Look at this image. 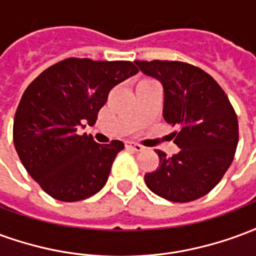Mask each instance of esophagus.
Here are the masks:
<instances>
[{"label":"esophagus","instance_id":"34e87169","mask_svg":"<svg viewBox=\"0 0 256 256\" xmlns=\"http://www.w3.org/2000/svg\"><path fill=\"white\" fill-rule=\"evenodd\" d=\"M124 146L128 148V150H136V152H140V150H144V146L140 144H136V142H132V141H128L126 144H124Z\"/></svg>","mask_w":256,"mask_h":256}]
</instances>
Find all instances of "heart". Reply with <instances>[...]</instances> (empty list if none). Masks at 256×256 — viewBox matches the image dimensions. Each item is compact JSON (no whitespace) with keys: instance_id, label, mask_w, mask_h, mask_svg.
<instances>
[{"instance_id":"heart-1","label":"heart","mask_w":256,"mask_h":256,"mask_svg":"<svg viewBox=\"0 0 256 256\" xmlns=\"http://www.w3.org/2000/svg\"><path fill=\"white\" fill-rule=\"evenodd\" d=\"M142 82H146V80H142Z\"/></svg>"}]
</instances>
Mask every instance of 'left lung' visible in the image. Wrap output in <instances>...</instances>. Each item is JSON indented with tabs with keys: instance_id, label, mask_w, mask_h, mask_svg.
I'll use <instances>...</instances> for the list:
<instances>
[{
	"instance_id": "8db88e82",
	"label": "left lung",
	"mask_w": 256,
	"mask_h": 256,
	"mask_svg": "<svg viewBox=\"0 0 256 256\" xmlns=\"http://www.w3.org/2000/svg\"><path fill=\"white\" fill-rule=\"evenodd\" d=\"M164 89L163 116L177 126L172 133L178 154L156 150L159 166L145 174V184L160 198L188 203L215 188L233 162L238 122L228 96L211 75L184 62H136Z\"/></svg>"
}]
</instances>
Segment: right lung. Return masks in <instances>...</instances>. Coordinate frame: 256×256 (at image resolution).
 <instances>
[{
  "instance_id": "1",
  "label": "right lung",
  "mask_w": 256,
  "mask_h": 256,
  "mask_svg": "<svg viewBox=\"0 0 256 256\" xmlns=\"http://www.w3.org/2000/svg\"><path fill=\"white\" fill-rule=\"evenodd\" d=\"M138 71L132 62L70 58L53 64L22 96L14 144L23 166L56 200L79 202L106 185L122 141L97 144L76 130L94 124L112 88Z\"/></svg>"
}]
</instances>
